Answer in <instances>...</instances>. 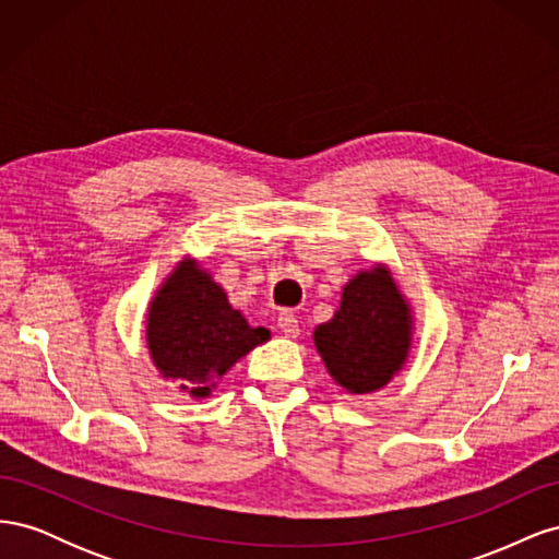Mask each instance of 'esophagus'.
Masks as SVG:
<instances>
[{
    "label": "esophagus",
    "instance_id": "esophagus-1",
    "mask_svg": "<svg viewBox=\"0 0 559 559\" xmlns=\"http://www.w3.org/2000/svg\"><path fill=\"white\" fill-rule=\"evenodd\" d=\"M277 326H280V331L286 335V337H296L298 333H300V326H298V319H296V314L294 312H280V317H277Z\"/></svg>",
    "mask_w": 559,
    "mask_h": 559
}]
</instances>
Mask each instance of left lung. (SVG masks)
<instances>
[{
  "instance_id": "1",
  "label": "left lung",
  "mask_w": 559,
  "mask_h": 559,
  "mask_svg": "<svg viewBox=\"0 0 559 559\" xmlns=\"http://www.w3.org/2000/svg\"><path fill=\"white\" fill-rule=\"evenodd\" d=\"M415 319L392 270H359L343 289L341 308L312 333L329 376L347 394H373L408 361Z\"/></svg>"
}]
</instances>
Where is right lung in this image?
I'll return each mask as SVG.
<instances>
[{
	"mask_svg": "<svg viewBox=\"0 0 559 559\" xmlns=\"http://www.w3.org/2000/svg\"><path fill=\"white\" fill-rule=\"evenodd\" d=\"M265 341L270 331L251 329L242 312L233 310L222 284L195 259L179 261L148 302L151 361L193 399H207L218 380Z\"/></svg>",
	"mask_w": 559,
	"mask_h": 559,
	"instance_id": "add662e5",
	"label": "right lung"
}]
</instances>
